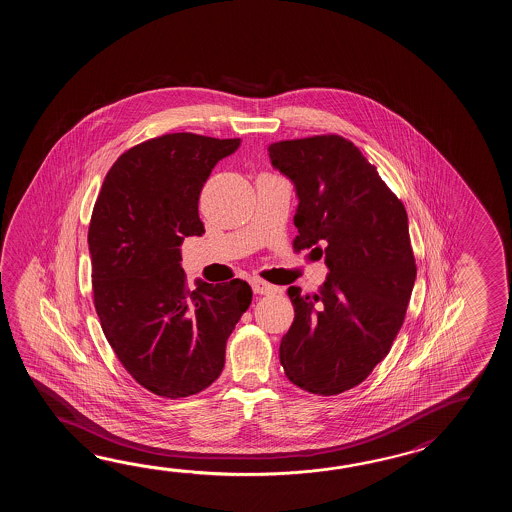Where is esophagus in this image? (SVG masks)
Listing matches in <instances>:
<instances>
[{"label":"esophagus","instance_id":"34e87169","mask_svg":"<svg viewBox=\"0 0 512 512\" xmlns=\"http://www.w3.org/2000/svg\"><path fill=\"white\" fill-rule=\"evenodd\" d=\"M252 291L256 294H272L276 293V287L271 283L261 280V278H252L251 280Z\"/></svg>","mask_w":512,"mask_h":512}]
</instances>
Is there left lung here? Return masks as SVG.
<instances>
[{"instance_id": "1", "label": "left lung", "mask_w": 512, "mask_h": 512, "mask_svg": "<svg viewBox=\"0 0 512 512\" xmlns=\"http://www.w3.org/2000/svg\"><path fill=\"white\" fill-rule=\"evenodd\" d=\"M269 157L298 197L294 251L324 256L318 293L289 287L294 322L280 362L305 392L355 388L392 348L414 289V252L401 199L340 135L274 142Z\"/></svg>"}]
</instances>
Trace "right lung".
Masks as SVG:
<instances>
[{
  "label": "right lung",
  "instance_id": "1",
  "mask_svg": "<svg viewBox=\"0 0 512 512\" xmlns=\"http://www.w3.org/2000/svg\"><path fill=\"white\" fill-rule=\"evenodd\" d=\"M240 139L168 133L111 166L87 232L93 300L120 364L146 390L181 399L208 388L225 366L251 285L197 280L186 287L181 243L205 232L197 203L212 168Z\"/></svg>",
  "mask_w": 512,
  "mask_h": 512
}]
</instances>
